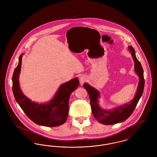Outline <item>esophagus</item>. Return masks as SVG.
I'll list each match as a JSON object with an SVG mask.
<instances>
[{
    "mask_svg": "<svg viewBox=\"0 0 157 157\" xmlns=\"http://www.w3.org/2000/svg\"><path fill=\"white\" fill-rule=\"evenodd\" d=\"M86 81V78L85 77L81 76L80 78V83H81V85H82Z\"/></svg>",
    "mask_w": 157,
    "mask_h": 157,
    "instance_id": "34e87169",
    "label": "esophagus"
}]
</instances>
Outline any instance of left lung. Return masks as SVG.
I'll list each match as a JSON object with an SVG mask.
<instances>
[{"instance_id":"left-lung-1","label":"left lung","mask_w":157,"mask_h":157,"mask_svg":"<svg viewBox=\"0 0 157 157\" xmlns=\"http://www.w3.org/2000/svg\"><path fill=\"white\" fill-rule=\"evenodd\" d=\"M129 49L134 60L135 71L140 77L137 92L134 98L130 103L124 105L112 110H104L99 107L98 103V98L99 97V94L97 90L86 83L83 85L89 94L92 112L94 117L98 122L105 125H113L127 120L134 112L140 98L142 96L145 84L143 68L140 62L137 59L135 56L134 49L131 46H129Z\"/></svg>"}]
</instances>
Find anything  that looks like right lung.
Segmentation results:
<instances>
[{
  "label": "right lung",
  "mask_w": 157,
  "mask_h": 157,
  "mask_svg": "<svg viewBox=\"0 0 157 157\" xmlns=\"http://www.w3.org/2000/svg\"><path fill=\"white\" fill-rule=\"evenodd\" d=\"M22 54L12 76V90L16 102L28 117L37 125L45 127H57L67 120L69 112V99L71 93L79 85L78 78L63 83L52 100L46 104L32 102L25 97L19 88V75L21 71Z\"/></svg>",
  "instance_id": "obj_1"
}]
</instances>
